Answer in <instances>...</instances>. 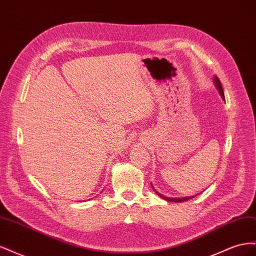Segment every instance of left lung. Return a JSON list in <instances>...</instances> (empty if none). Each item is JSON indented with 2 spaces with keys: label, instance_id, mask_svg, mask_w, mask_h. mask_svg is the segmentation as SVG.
<instances>
[{
  "label": "left lung",
  "instance_id": "1",
  "mask_svg": "<svg viewBox=\"0 0 256 256\" xmlns=\"http://www.w3.org/2000/svg\"><path fill=\"white\" fill-rule=\"evenodd\" d=\"M214 85H216V90H218L219 94L221 95L222 99H223V100H226V98H224V92H223V88H222L221 82H220L219 78H218V76H214ZM154 191H156V190H154ZM156 193H157V194H158L160 198H164V200H168V202H176V203L184 202V200H190V198H194V196H190V198H168V196H162V194H160V193H159L158 191H156Z\"/></svg>",
  "mask_w": 256,
  "mask_h": 256
}]
</instances>
